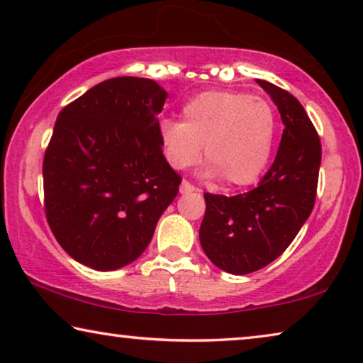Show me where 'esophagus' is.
<instances>
[{
  "mask_svg": "<svg viewBox=\"0 0 363 363\" xmlns=\"http://www.w3.org/2000/svg\"><path fill=\"white\" fill-rule=\"evenodd\" d=\"M194 191H198V188H194L191 183L189 182H182V185H180V193L182 194H186V193H194Z\"/></svg>",
  "mask_w": 363,
  "mask_h": 363,
  "instance_id": "1",
  "label": "esophagus"
}]
</instances>
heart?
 <instances>
[{
	"label": "heart",
	"instance_id": "1",
	"mask_svg": "<svg viewBox=\"0 0 363 363\" xmlns=\"http://www.w3.org/2000/svg\"><path fill=\"white\" fill-rule=\"evenodd\" d=\"M277 118L269 102L245 92L209 91L189 99L183 120L164 118L159 138L174 169H188L201 155L204 175L228 186H248L266 170L274 149Z\"/></svg>",
	"mask_w": 363,
	"mask_h": 363
}]
</instances>
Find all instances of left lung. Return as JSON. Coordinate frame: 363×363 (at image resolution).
<instances>
[{"instance_id":"left-lung-1","label":"left lung","mask_w":363,"mask_h":363,"mask_svg":"<svg viewBox=\"0 0 363 363\" xmlns=\"http://www.w3.org/2000/svg\"><path fill=\"white\" fill-rule=\"evenodd\" d=\"M277 105L284 131L274 162L252 191L227 198L204 193L199 228L204 253L219 269L243 276L279 258L315 206L321 143L291 92L256 79Z\"/></svg>"}]
</instances>
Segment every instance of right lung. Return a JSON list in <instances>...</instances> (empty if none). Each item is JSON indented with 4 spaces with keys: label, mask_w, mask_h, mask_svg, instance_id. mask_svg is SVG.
Wrapping results in <instances>:
<instances>
[{
    "label": "right lung",
    "mask_w": 363,
    "mask_h": 363,
    "mask_svg": "<svg viewBox=\"0 0 363 363\" xmlns=\"http://www.w3.org/2000/svg\"><path fill=\"white\" fill-rule=\"evenodd\" d=\"M167 92L146 77H113L60 111L43 159L48 225L77 263L113 271L143 255L182 177L164 157Z\"/></svg>",
    "instance_id": "1"
}]
</instances>
